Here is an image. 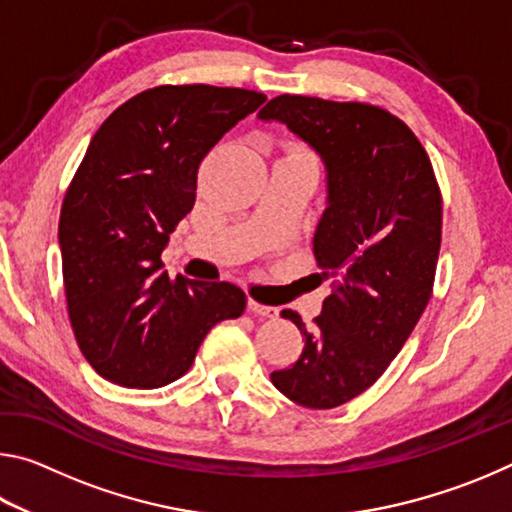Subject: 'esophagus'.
<instances>
[{
    "mask_svg": "<svg viewBox=\"0 0 512 512\" xmlns=\"http://www.w3.org/2000/svg\"><path fill=\"white\" fill-rule=\"evenodd\" d=\"M248 309L253 311L255 316H262V318H277V316H280V309L271 307V305H262V302H257V300H248Z\"/></svg>",
    "mask_w": 512,
    "mask_h": 512,
    "instance_id": "34e87169",
    "label": "esophagus"
}]
</instances>
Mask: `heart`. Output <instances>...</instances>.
<instances>
[{
    "label": "heart",
    "mask_w": 512,
    "mask_h": 512,
    "mask_svg": "<svg viewBox=\"0 0 512 512\" xmlns=\"http://www.w3.org/2000/svg\"><path fill=\"white\" fill-rule=\"evenodd\" d=\"M293 153H302V151H293ZM307 155V153H305Z\"/></svg>",
    "instance_id": "1"
}]
</instances>
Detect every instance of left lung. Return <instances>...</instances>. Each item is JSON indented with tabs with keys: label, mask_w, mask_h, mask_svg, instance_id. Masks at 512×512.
Masks as SVG:
<instances>
[{
	"label": "left lung",
	"mask_w": 512,
	"mask_h": 512,
	"mask_svg": "<svg viewBox=\"0 0 512 512\" xmlns=\"http://www.w3.org/2000/svg\"><path fill=\"white\" fill-rule=\"evenodd\" d=\"M280 121L327 171V207L314 255L334 291L314 329L296 311L305 348L273 386L307 409H334L381 377L431 298L443 201L431 160L411 128L368 103L282 94L257 115Z\"/></svg>",
	"instance_id": "obj_1"
}]
</instances>
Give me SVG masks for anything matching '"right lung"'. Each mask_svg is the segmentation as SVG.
<instances>
[{"mask_svg": "<svg viewBox=\"0 0 512 512\" xmlns=\"http://www.w3.org/2000/svg\"><path fill=\"white\" fill-rule=\"evenodd\" d=\"M262 92L160 85L94 133L58 223L67 311L83 357L103 379L160 388L183 377L205 334L246 309L230 282L162 271V250L196 201L198 164L255 112Z\"/></svg>", "mask_w": 512, "mask_h": 512, "instance_id": "1", "label": "right lung"}]
</instances>
